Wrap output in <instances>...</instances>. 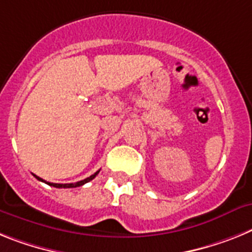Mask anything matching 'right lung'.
Masks as SVG:
<instances>
[{"mask_svg":"<svg viewBox=\"0 0 252 252\" xmlns=\"http://www.w3.org/2000/svg\"><path fill=\"white\" fill-rule=\"evenodd\" d=\"M99 172H100V170H99V171H96L94 175H91L90 178L85 179V180L77 181V183H74V184H56V183H48V181L43 180V179H40V178H39V176H36V175H34V176H35V178H36V179H38V180H40V181H43V183H45V184H48V185H50V187H54V188H77V187H81V185H84V184H86V183H89V181L93 180V179L95 178L96 175L99 174Z\"/></svg>","mask_w":252,"mask_h":252,"instance_id":"1","label":"right lung"}]
</instances>
